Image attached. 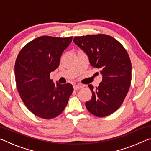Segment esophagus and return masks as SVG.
Masks as SVG:
<instances>
[{
	"label": "esophagus",
	"instance_id": "obj_1",
	"mask_svg": "<svg viewBox=\"0 0 151 151\" xmlns=\"http://www.w3.org/2000/svg\"><path fill=\"white\" fill-rule=\"evenodd\" d=\"M83 88V86L82 85H76L74 86V90L75 91H77V90H79V89Z\"/></svg>",
	"mask_w": 151,
	"mask_h": 151
}]
</instances>
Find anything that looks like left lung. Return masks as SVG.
<instances>
[{
	"label": "left lung",
	"mask_w": 151,
	"mask_h": 151,
	"mask_svg": "<svg viewBox=\"0 0 151 151\" xmlns=\"http://www.w3.org/2000/svg\"><path fill=\"white\" fill-rule=\"evenodd\" d=\"M73 42L88 55L91 65L99 68L103 75L98 87L88 85L92 98L86 102V109L96 116H109L121 106L131 86L129 56L123 46L109 35L75 37Z\"/></svg>",
	"instance_id": "left-lung-1"
}]
</instances>
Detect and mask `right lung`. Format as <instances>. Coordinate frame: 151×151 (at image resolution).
Instances as JSON below:
<instances>
[{
  "instance_id": "obj_1",
  "label": "right lung",
  "mask_w": 151,
  "mask_h": 151,
  "mask_svg": "<svg viewBox=\"0 0 151 151\" xmlns=\"http://www.w3.org/2000/svg\"><path fill=\"white\" fill-rule=\"evenodd\" d=\"M72 39L73 37L42 36L25 45L17 56L14 65L17 90L27 109L40 118L50 119L60 114L73 93L71 84L55 85L50 78Z\"/></svg>"
}]
</instances>
